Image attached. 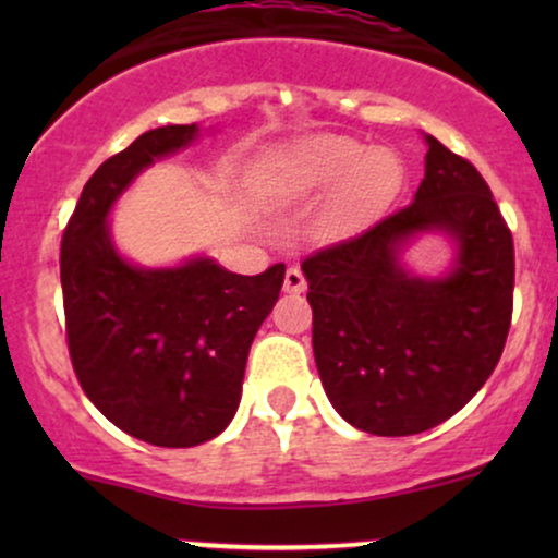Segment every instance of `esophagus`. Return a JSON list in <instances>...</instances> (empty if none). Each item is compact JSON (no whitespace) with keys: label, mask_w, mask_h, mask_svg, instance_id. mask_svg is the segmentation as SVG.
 Returning a JSON list of instances; mask_svg holds the SVG:
<instances>
[{"label":"esophagus","mask_w":558,"mask_h":558,"mask_svg":"<svg viewBox=\"0 0 558 558\" xmlns=\"http://www.w3.org/2000/svg\"><path fill=\"white\" fill-rule=\"evenodd\" d=\"M283 288H286V293H304V288H306L304 272H301L299 267H288Z\"/></svg>","instance_id":"1"}]
</instances>
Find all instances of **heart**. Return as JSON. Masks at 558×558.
<instances>
[{"mask_svg":"<svg viewBox=\"0 0 558 558\" xmlns=\"http://www.w3.org/2000/svg\"><path fill=\"white\" fill-rule=\"evenodd\" d=\"M396 178L399 165L386 149L367 151L349 138H319L288 157L283 183L291 196L325 194L349 183L345 209L351 213L380 202Z\"/></svg>","mask_w":558,"mask_h":558,"instance_id":"1","label":"heart"}]
</instances>
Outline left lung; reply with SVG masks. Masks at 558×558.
<instances>
[{
  "label": "left lung",
  "instance_id": "obj_1",
  "mask_svg": "<svg viewBox=\"0 0 558 558\" xmlns=\"http://www.w3.org/2000/svg\"><path fill=\"white\" fill-rule=\"evenodd\" d=\"M425 181L399 213L301 262L319 380L338 414L373 435H417L459 412L496 369L514 306V241L470 159L425 136ZM460 243L448 279L398 265L409 234Z\"/></svg>",
  "mask_w": 558,
  "mask_h": 558
}]
</instances>
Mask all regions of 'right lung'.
Returning <instances> with one entry per match:
<instances>
[{"mask_svg": "<svg viewBox=\"0 0 558 558\" xmlns=\"http://www.w3.org/2000/svg\"><path fill=\"white\" fill-rule=\"evenodd\" d=\"M196 125L146 131L83 185L60 246L70 362L112 425L151 446L189 448L228 427L259 325L286 265L235 275L213 259L141 270L114 252L107 213L141 170L196 138Z\"/></svg>", "mask_w": 558, "mask_h": 558, "instance_id": "add662e5", "label": "right lung"}]
</instances>
